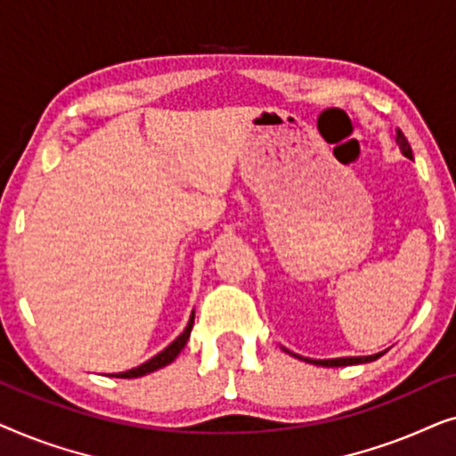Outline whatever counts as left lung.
I'll list each match as a JSON object with an SVG mask.
<instances>
[{"mask_svg":"<svg viewBox=\"0 0 456 456\" xmlns=\"http://www.w3.org/2000/svg\"><path fill=\"white\" fill-rule=\"evenodd\" d=\"M396 142L401 145V151L407 155V158L413 159V153H411V147L407 139H404V134L398 130L396 133ZM386 353V351H384ZM384 353H378V354H370V357H345V359H326V361H317V359H305L307 363H314V365H322V367H345V365H357V363H370V361H376L382 357ZM295 357H298V354H295ZM303 359V357H298Z\"/></svg>","mask_w":456,"mask_h":456,"instance_id":"obj_1","label":"left lung"}]
</instances>
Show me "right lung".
Returning a JSON list of instances; mask_svg holds the SVG:
<instances>
[{"label":"right lung","instance_id":"right-lung-1","mask_svg":"<svg viewBox=\"0 0 456 456\" xmlns=\"http://www.w3.org/2000/svg\"><path fill=\"white\" fill-rule=\"evenodd\" d=\"M192 323H195V314L191 315L189 326L184 328V332L180 334L178 338L174 340L170 346H166L164 351L158 353V354H155V357L149 359L147 363H142V365H139V367H134V370H128V371L116 373V378H141V376H147V373H151V371H155V370H161V367H166L167 363H172V361L176 359L178 354H180V351H183V348H184L186 340H189L191 330H192Z\"/></svg>","mask_w":456,"mask_h":456}]
</instances>
